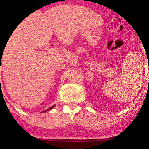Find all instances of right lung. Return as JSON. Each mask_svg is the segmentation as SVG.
Returning a JSON list of instances; mask_svg holds the SVG:
<instances>
[{
    "instance_id": "1",
    "label": "right lung",
    "mask_w": 149,
    "mask_h": 149,
    "mask_svg": "<svg viewBox=\"0 0 149 149\" xmlns=\"http://www.w3.org/2000/svg\"><path fill=\"white\" fill-rule=\"evenodd\" d=\"M54 107H55V105H54V106H51V107H49V108H48V109H47V110H45V111H43V112H46V111H48V110H52V109H53Z\"/></svg>"
}]
</instances>
